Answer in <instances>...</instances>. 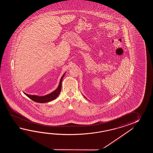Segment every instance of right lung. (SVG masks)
Segmentation results:
<instances>
[{"mask_svg": "<svg viewBox=\"0 0 153 153\" xmlns=\"http://www.w3.org/2000/svg\"><path fill=\"white\" fill-rule=\"evenodd\" d=\"M65 73H64V74L62 75V78L59 81V84L58 88H57V89H56L55 90L53 91L51 93L49 94L44 96H36V95H30L24 93L26 94V96L29 97L30 99H31L36 102L38 103H46V102H49L50 101H52L53 100L56 99L57 97L59 96L61 90V86H62V81L63 76H65Z\"/></svg>", "mask_w": 153, "mask_h": 153, "instance_id": "add662e5", "label": "right lung"}]
</instances>
